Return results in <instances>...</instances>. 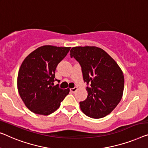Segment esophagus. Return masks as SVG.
<instances>
[{"label": "esophagus", "instance_id": "1", "mask_svg": "<svg viewBox=\"0 0 148 148\" xmlns=\"http://www.w3.org/2000/svg\"><path fill=\"white\" fill-rule=\"evenodd\" d=\"M77 90H78V88L74 87V88H71V89H70V92H75Z\"/></svg>", "mask_w": 148, "mask_h": 148}]
</instances>
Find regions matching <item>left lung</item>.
I'll use <instances>...</instances> for the list:
<instances>
[{"instance_id": "1", "label": "left lung", "mask_w": 148, "mask_h": 148, "mask_svg": "<svg viewBox=\"0 0 148 148\" xmlns=\"http://www.w3.org/2000/svg\"><path fill=\"white\" fill-rule=\"evenodd\" d=\"M70 56L78 62L88 96L80 106L83 113L92 118H101L113 111L123 96L124 77L116 61L102 48L96 46H76Z\"/></svg>"}]
</instances>
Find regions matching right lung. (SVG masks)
Returning <instances> with one entry per match:
<instances>
[{"label":"right lung","mask_w":148,"mask_h":148,"mask_svg":"<svg viewBox=\"0 0 148 148\" xmlns=\"http://www.w3.org/2000/svg\"><path fill=\"white\" fill-rule=\"evenodd\" d=\"M71 47L40 46L26 57L20 67L17 87L26 107L35 114L47 116L60 107L70 89L54 86L57 65Z\"/></svg>","instance_id":"1"}]
</instances>
